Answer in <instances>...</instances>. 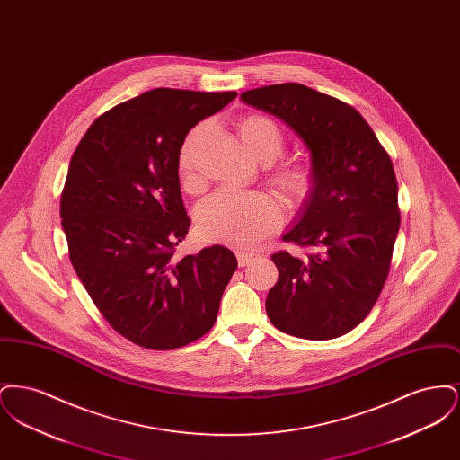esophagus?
Segmentation results:
<instances>
[{
	"label": "esophagus",
	"mask_w": 460,
	"mask_h": 460,
	"mask_svg": "<svg viewBox=\"0 0 460 460\" xmlns=\"http://www.w3.org/2000/svg\"><path fill=\"white\" fill-rule=\"evenodd\" d=\"M236 259H238V263H240L241 267H244V265L253 262L257 259V255L255 253H248V252H238Z\"/></svg>",
	"instance_id": "1"
}]
</instances>
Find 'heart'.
<instances>
[{
    "label": "heart",
    "instance_id": "1",
    "mask_svg": "<svg viewBox=\"0 0 460 460\" xmlns=\"http://www.w3.org/2000/svg\"><path fill=\"white\" fill-rule=\"evenodd\" d=\"M201 128L203 126H198L191 131L179 155L181 184L191 193L201 190V181L195 174L191 160L193 143ZM238 132L246 150L261 164H272L285 150L281 128L265 115L250 113L243 117ZM270 182L286 199L300 203L312 193L315 174L306 162L291 160L270 171ZM197 224L207 240L236 248H250L281 227L283 208L278 198L263 191L220 188L199 203Z\"/></svg>",
    "mask_w": 460,
    "mask_h": 460
}]
</instances>
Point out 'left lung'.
<instances>
[{
    "instance_id": "8db88e82",
    "label": "left lung",
    "mask_w": 460,
    "mask_h": 460,
    "mask_svg": "<svg viewBox=\"0 0 460 460\" xmlns=\"http://www.w3.org/2000/svg\"><path fill=\"white\" fill-rule=\"evenodd\" d=\"M240 98L304 141L315 174L283 240L321 253L272 255L279 278L267 295V315L279 331L305 340L347 334L367 317L390 272L400 227L394 164L364 117L324 93L286 83Z\"/></svg>"
}]
</instances>
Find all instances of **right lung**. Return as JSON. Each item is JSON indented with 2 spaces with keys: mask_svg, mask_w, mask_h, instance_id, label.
Instances as JSON below:
<instances>
[{
  "mask_svg": "<svg viewBox=\"0 0 460 460\" xmlns=\"http://www.w3.org/2000/svg\"><path fill=\"white\" fill-rule=\"evenodd\" d=\"M236 96L146 91L98 117L72 155L60 201L70 262L110 326L139 347L174 350L208 332L238 267L222 244L175 255L191 224L182 143Z\"/></svg>",
  "mask_w": 460,
  "mask_h": 460,
  "instance_id": "right-lung-1",
  "label": "right lung"
}]
</instances>
